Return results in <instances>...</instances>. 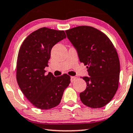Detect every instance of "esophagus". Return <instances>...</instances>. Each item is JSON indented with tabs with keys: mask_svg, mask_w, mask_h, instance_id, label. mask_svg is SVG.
Wrapping results in <instances>:
<instances>
[{
	"mask_svg": "<svg viewBox=\"0 0 133 133\" xmlns=\"http://www.w3.org/2000/svg\"><path fill=\"white\" fill-rule=\"evenodd\" d=\"M76 79H77L76 77H74V76H71V82H74V81L76 80Z\"/></svg>",
	"mask_w": 133,
	"mask_h": 133,
	"instance_id": "obj_1",
	"label": "esophagus"
}]
</instances>
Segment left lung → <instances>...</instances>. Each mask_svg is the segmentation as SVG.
Returning <instances> with one entry per match:
<instances>
[{
	"mask_svg": "<svg viewBox=\"0 0 133 133\" xmlns=\"http://www.w3.org/2000/svg\"><path fill=\"white\" fill-rule=\"evenodd\" d=\"M65 32L89 72V76L82 78L87 86L80 94L81 101L93 109L105 106L119 86L120 62L115 46L106 35L91 26H77Z\"/></svg>",
	"mask_w": 133,
	"mask_h": 133,
	"instance_id": "8db88e82",
	"label": "left lung"
}]
</instances>
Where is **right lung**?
<instances>
[{"instance_id": "obj_1", "label": "right lung", "mask_w": 133, "mask_h": 133, "mask_svg": "<svg viewBox=\"0 0 133 133\" xmlns=\"http://www.w3.org/2000/svg\"><path fill=\"white\" fill-rule=\"evenodd\" d=\"M66 37L63 30L42 28L27 36L19 50L16 78L21 90L35 107L52 109L61 103L71 77L64 74L55 77L45 75L51 50L56 44Z\"/></svg>"}]
</instances>
